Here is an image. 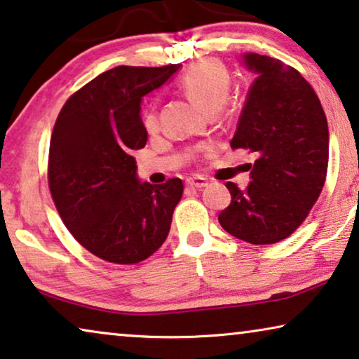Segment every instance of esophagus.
<instances>
[{
    "label": "esophagus",
    "mask_w": 359,
    "mask_h": 359,
    "mask_svg": "<svg viewBox=\"0 0 359 359\" xmlns=\"http://www.w3.org/2000/svg\"><path fill=\"white\" fill-rule=\"evenodd\" d=\"M186 184L192 189H202L207 186V180L202 178V176H191V178L186 180Z\"/></svg>",
    "instance_id": "1"
}]
</instances>
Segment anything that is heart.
<instances>
[{"instance_id":"heart-1","label":"heart","mask_w":359,"mask_h":359,"mask_svg":"<svg viewBox=\"0 0 359 359\" xmlns=\"http://www.w3.org/2000/svg\"><path fill=\"white\" fill-rule=\"evenodd\" d=\"M181 86L207 111L218 110L230 93V74L226 67L217 61H199L184 72ZM142 124L147 131L157 128V115L152 108L144 111Z\"/></svg>"}]
</instances>
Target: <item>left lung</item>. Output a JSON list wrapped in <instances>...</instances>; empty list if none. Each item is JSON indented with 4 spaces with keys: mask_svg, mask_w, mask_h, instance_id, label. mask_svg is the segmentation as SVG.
Segmentation results:
<instances>
[{
    "mask_svg": "<svg viewBox=\"0 0 359 359\" xmlns=\"http://www.w3.org/2000/svg\"><path fill=\"white\" fill-rule=\"evenodd\" d=\"M257 72L248 92L231 149L256 155L251 183H226L231 204L218 214L222 228L251 244L288 238L309 215L324 188L329 128L319 97L294 67L257 53L244 55Z\"/></svg>",
    "mask_w": 359,
    "mask_h": 359,
    "instance_id": "8db88e82",
    "label": "left lung"
}]
</instances>
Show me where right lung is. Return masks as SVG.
<instances>
[{"instance_id": "add662e5", "label": "right lung", "mask_w": 359, "mask_h": 359, "mask_svg": "<svg viewBox=\"0 0 359 359\" xmlns=\"http://www.w3.org/2000/svg\"><path fill=\"white\" fill-rule=\"evenodd\" d=\"M180 65L118 66L72 93L56 118L48 188L71 235L93 256L133 266L167 240L183 181L152 186L136 176L133 150L147 142L141 100Z\"/></svg>"}]
</instances>
